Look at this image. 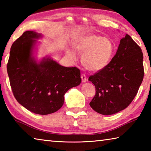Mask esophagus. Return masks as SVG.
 <instances>
[{"label":"esophagus","mask_w":151,"mask_h":151,"mask_svg":"<svg viewBox=\"0 0 151 151\" xmlns=\"http://www.w3.org/2000/svg\"><path fill=\"white\" fill-rule=\"evenodd\" d=\"M81 78H82V82H83V83H85V82H86V81H87V78H86V76L85 74H82Z\"/></svg>","instance_id":"esophagus-1"}]
</instances>
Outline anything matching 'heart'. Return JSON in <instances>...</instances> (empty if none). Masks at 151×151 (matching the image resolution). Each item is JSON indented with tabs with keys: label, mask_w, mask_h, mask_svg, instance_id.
<instances>
[{
	"label": "heart",
	"mask_w": 151,
	"mask_h": 151,
	"mask_svg": "<svg viewBox=\"0 0 151 151\" xmlns=\"http://www.w3.org/2000/svg\"><path fill=\"white\" fill-rule=\"evenodd\" d=\"M73 48L78 52L83 53L82 64L92 72H98L107 66L114 51V45L111 40L94 34L79 38L74 43ZM68 54L72 58H76L73 50L68 51Z\"/></svg>",
	"instance_id": "obj_1"
}]
</instances>
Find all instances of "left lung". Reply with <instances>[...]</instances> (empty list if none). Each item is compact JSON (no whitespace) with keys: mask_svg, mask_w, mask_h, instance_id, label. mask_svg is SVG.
<instances>
[{"mask_svg":"<svg viewBox=\"0 0 151 151\" xmlns=\"http://www.w3.org/2000/svg\"><path fill=\"white\" fill-rule=\"evenodd\" d=\"M143 77L141 48L127 34L107 66L88 78L96 88L91 107L103 115L122 111L137 95Z\"/></svg>","mask_w":151,"mask_h":151,"instance_id":"1","label":"left lung"}]
</instances>
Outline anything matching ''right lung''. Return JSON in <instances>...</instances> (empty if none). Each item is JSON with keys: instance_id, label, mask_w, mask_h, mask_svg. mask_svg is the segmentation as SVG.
Returning <instances> with one entry per match:
<instances>
[{"instance_id": "right-lung-1", "label": "right lung", "mask_w": 151, "mask_h": 151, "mask_svg": "<svg viewBox=\"0 0 151 151\" xmlns=\"http://www.w3.org/2000/svg\"><path fill=\"white\" fill-rule=\"evenodd\" d=\"M42 35L24 32L13 42L7 64L10 84L17 101L35 114H48L59 110L65 94L81 83L80 70L65 67L50 57L37 63L32 56L37 40Z\"/></svg>"}]
</instances>
